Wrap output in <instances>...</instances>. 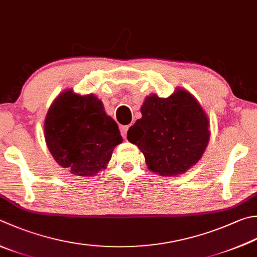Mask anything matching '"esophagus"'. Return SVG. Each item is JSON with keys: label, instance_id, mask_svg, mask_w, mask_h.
Wrapping results in <instances>:
<instances>
[{"label": "esophagus", "instance_id": "34e87169", "mask_svg": "<svg viewBox=\"0 0 257 257\" xmlns=\"http://www.w3.org/2000/svg\"><path fill=\"white\" fill-rule=\"evenodd\" d=\"M128 127H130V126H122V127H120V134H122L123 139H126Z\"/></svg>", "mask_w": 257, "mask_h": 257}]
</instances>
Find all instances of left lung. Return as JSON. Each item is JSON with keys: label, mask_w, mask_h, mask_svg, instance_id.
<instances>
[{"label": "left lung", "mask_w": 257, "mask_h": 257, "mask_svg": "<svg viewBox=\"0 0 257 257\" xmlns=\"http://www.w3.org/2000/svg\"><path fill=\"white\" fill-rule=\"evenodd\" d=\"M141 113L127 140L144 154L150 170L174 177L196 166L209 142L210 124L195 96L180 87L167 98L152 94Z\"/></svg>", "instance_id": "1"}]
</instances>
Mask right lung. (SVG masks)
Here are the masks:
<instances>
[{"label":"right lung","mask_w":257,"mask_h":257,"mask_svg":"<svg viewBox=\"0 0 257 257\" xmlns=\"http://www.w3.org/2000/svg\"><path fill=\"white\" fill-rule=\"evenodd\" d=\"M45 140L60 167L79 177H94L107 167L123 142L115 120L93 94L66 89L53 100L45 118Z\"/></svg>","instance_id":"obj_1"}]
</instances>
